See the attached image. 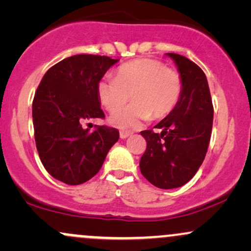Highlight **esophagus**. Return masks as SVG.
Returning <instances> with one entry per match:
<instances>
[{
	"instance_id": "obj_1",
	"label": "esophagus",
	"mask_w": 251,
	"mask_h": 251,
	"mask_svg": "<svg viewBox=\"0 0 251 251\" xmlns=\"http://www.w3.org/2000/svg\"><path fill=\"white\" fill-rule=\"evenodd\" d=\"M119 134H120V138H122V139H126V138L129 137V135L132 134V132L131 131H124L123 129V131H120Z\"/></svg>"
}]
</instances>
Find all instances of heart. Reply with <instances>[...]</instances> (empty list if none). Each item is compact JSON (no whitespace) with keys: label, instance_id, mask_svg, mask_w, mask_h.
<instances>
[{"label":"heart","instance_id":"b5f03b06","mask_svg":"<svg viewBox=\"0 0 251 251\" xmlns=\"http://www.w3.org/2000/svg\"><path fill=\"white\" fill-rule=\"evenodd\" d=\"M181 92L179 74L153 59H137L124 63L116 79L102 77L97 85L100 102L109 112H116L128 101L133 102L109 118L120 128L134 127L150 118L166 117L177 105Z\"/></svg>","mask_w":251,"mask_h":251}]
</instances>
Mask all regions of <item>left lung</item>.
Masks as SVG:
<instances>
[{
    "label": "left lung",
    "mask_w": 251,
    "mask_h": 251,
    "mask_svg": "<svg viewBox=\"0 0 251 251\" xmlns=\"http://www.w3.org/2000/svg\"><path fill=\"white\" fill-rule=\"evenodd\" d=\"M177 66L181 92L175 108L154 126L142 131L148 146L139 162L140 171L159 189L183 186L205 158L214 120V107L204 72L188 57L166 53Z\"/></svg>",
    "instance_id": "8db88e82"
}]
</instances>
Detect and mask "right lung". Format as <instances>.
Listing matches in <instances>:
<instances>
[{
    "label": "right lung",
    "instance_id": "add662e5",
    "mask_svg": "<svg viewBox=\"0 0 251 251\" xmlns=\"http://www.w3.org/2000/svg\"><path fill=\"white\" fill-rule=\"evenodd\" d=\"M119 60L79 54L47 71L33 100L36 149L48 174L68 185H79L101 169L119 131L83 124L103 118L97 85Z\"/></svg>",
    "mask_w": 251,
    "mask_h": 251
}]
</instances>
